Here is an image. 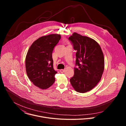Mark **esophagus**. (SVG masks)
<instances>
[{"label": "esophagus", "instance_id": "obj_1", "mask_svg": "<svg viewBox=\"0 0 126 126\" xmlns=\"http://www.w3.org/2000/svg\"><path fill=\"white\" fill-rule=\"evenodd\" d=\"M60 72L61 73H63L65 72V69H61L60 70Z\"/></svg>", "mask_w": 126, "mask_h": 126}]
</instances>
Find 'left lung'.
Here are the masks:
<instances>
[{"label":"left lung","instance_id":"1","mask_svg":"<svg viewBox=\"0 0 126 126\" xmlns=\"http://www.w3.org/2000/svg\"><path fill=\"white\" fill-rule=\"evenodd\" d=\"M76 51L74 75L70 79L78 92L91 90L99 82L104 70V57L99 44L93 39L74 32L69 37Z\"/></svg>","mask_w":126,"mask_h":126}]
</instances>
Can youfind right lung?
I'll return each instance as SVG.
<instances>
[{"mask_svg": "<svg viewBox=\"0 0 126 126\" xmlns=\"http://www.w3.org/2000/svg\"><path fill=\"white\" fill-rule=\"evenodd\" d=\"M61 39L60 34L43 36L36 40L30 47L25 58L27 75L36 87L46 89L54 82L57 73L53 68L52 52Z\"/></svg>", "mask_w": 126, "mask_h": 126, "instance_id": "right-lung-1", "label": "right lung"}]
</instances>
